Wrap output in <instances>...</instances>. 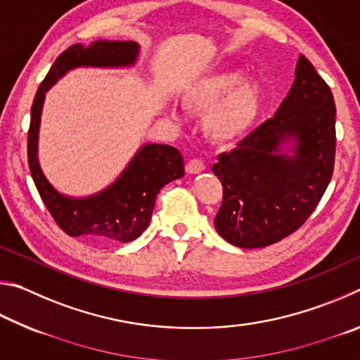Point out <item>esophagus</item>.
I'll return each instance as SVG.
<instances>
[{
  "label": "esophagus",
  "mask_w": 360,
  "mask_h": 360,
  "mask_svg": "<svg viewBox=\"0 0 360 360\" xmlns=\"http://www.w3.org/2000/svg\"><path fill=\"white\" fill-rule=\"evenodd\" d=\"M203 169H205V163L200 160V158H192V160H188L186 165V172L188 174H197L200 172H203Z\"/></svg>",
  "instance_id": "esophagus-1"
}]
</instances>
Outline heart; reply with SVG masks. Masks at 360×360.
Listing matches in <instances>:
<instances>
[{"instance_id":"1","label":"heart","mask_w":360,"mask_h":360,"mask_svg":"<svg viewBox=\"0 0 360 360\" xmlns=\"http://www.w3.org/2000/svg\"><path fill=\"white\" fill-rule=\"evenodd\" d=\"M264 92L259 82L245 81L240 70H225L195 82L186 94L187 108L210 111L205 127L219 143H230L251 130Z\"/></svg>"}]
</instances>
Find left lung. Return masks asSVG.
I'll return each instance as SVG.
<instances>
[{"label":"left lung","mask_w":360,"mask_h":360,"mask_svg":"<svg viewBox=\"0 0 360 360\" xmlns=\"http://www.w3.org/2000/svg\"><path fill=\"white\" fill-rule=\"evenodd\" d=\"M335 114L330 87L300 56L295 81L276 114L212 165L224 187L214 225L225 241L264 248L311 216L333 174ZM288 142L292 156L282 152Z\"/></svg>","instance_id":"8db88e82"}]
</instances>
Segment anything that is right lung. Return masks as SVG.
<instances>
[{"mask_svg": "<svg viewBox=\"0 0 360 360\" xmlns=\"http://www.w3.org/2000/svg\"><path fill=\"white\" fill-rule=\"evenodd\" d=\"M135 41H95L75 44L60 53L34 95L28 130V165L42 202L53 221L70 236L109 243H129L148 229L160 188L184 176L181 152L167 144H146L117 181L85 198L65 197L42 173L38 162V133L44 96L66 71L77 66H130L136 62Z\"/></svg>", "mask_w": 360, "mask_h": 360, "instance_id": "obj_1", "label": "right lung"}]
</instances>
